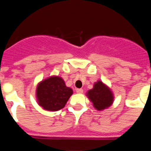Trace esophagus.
Here are the masks:
<instances>
[{"mask_svg":"<svg viewBox=\"0 0 151 151\" xmlns=\"http://www.w3.org/2000/svg\"><path fill=\"white\" fill-rule=\"evenodd\" d=\"M76 92L78 93V94H82V93H83V89L82 88L76 89Z\"/></svg>","mask_w":151,"mask_h":151,"instance_id":"obj_1","label":"esophagus"}]
</instances>
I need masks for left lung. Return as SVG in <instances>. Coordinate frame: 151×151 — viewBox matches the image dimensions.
Masks as SVG:
<instances>
[{"label": "left lung", "instance_id": "1", "mask_svg": "<svg viewBox=\"0 0 151 151\" xmlns=\"http://www.w3.org/2000/svg\"><path fill=\"white\" fill-rule=\"evenodd\" d=\"M87 96L97 110H104L111 106L113 102V93L101 81L94 84V88L88 91Z\"/></svg>", "mask_w": 151, "mask_h": 151}]
</instances>
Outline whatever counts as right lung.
I'll list each match as a JSON object with an SVG mask.
<instances>
[{"instance_id": "right-lung-1", "label": "right lung", "mask_w": 151, "mask_h": 151, "mask_svg": "<svg viewBox=\"0 0 151 151\" xmlns=\"http://www.w3.org/2000/svg\"><path fill=\"white\" fill-rule=\"evenodd\" d=\"M72 94V88L66 87L63 79L59 76H51L41 81L36 90L38 104L50 111L63 108Z\"/></svg>"}]
</instances>
